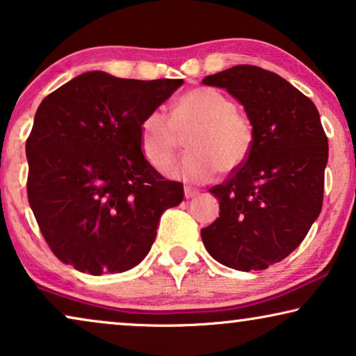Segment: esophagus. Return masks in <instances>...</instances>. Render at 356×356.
<instances>
[{"mask_svg": "<svg viewBox=\"0 0 356 356\" xmlns=\"http://www.w3.org/2000/svg\"><path fill=\"white\" fill-rule=\"evenodd\" d=\"M197 194H199V189L193 188V186H184V197H186V199L197 196Z\"/></svg>", "mask_w": 356, "mask_h": 356, "instance_id": "esophagus-1", "label": "esophagus"}]
</instances>
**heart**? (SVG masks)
Segmentation results:
<instances>
[{
    "mask_svg": "<svg viewBox=\"0 0 356 356\" xmlns=\"http://www.w3.org/2000/svg\"><path fill=\"white\" fill-rule=\"evenodd\" d=\"M188 154L170 172L189 181H207L218 170L235 172L254 145V128L230 97L196 87L175 102L172 116L154 110L140 123V147L154 168L163 170L178 154L183 138Z\"/></svg>",
    "mask_w": 356,
    "mask_h": 356,
    "instance_id": "1",
    "label": "heart"
}]
</instances>
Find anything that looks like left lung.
<instances>
[{
    "label": "left lung",
    "instance_id": "8db88e82",
    "mask_svg": "<svg viewBox=\"0 0 356 356\" xmlns=\"http://www.w3.org/2000/svg\"><path fill=\"white\" fill-rule=\"evenodd\" d=\"M202 84L227 89L254 128L246 162L209 189L220 212L202 243L223 266L264 270L293 252L319 216L327 136L313 102L275 72L238 65Z\"/></svg>",
    "mask_w": 356,
    "mask_h": 356
}]
</instances>
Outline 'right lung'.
<instances>
[{"label": "right lung", "instance_id": "right-lung-1", "mask_svg": "<svg viewBox=\"0 0 356 356\" xmlns=\"http://www.w3.org/2000/svg\"><path fill=\"white\" fill-rule=\"evenodd\" d=\"M181 84L90 71L43 99L26 143L27 197L65 264L102 275L147 256L160 216L184 193L145 160L140 123Z\"/></svg>", "mask_w": 356, "mask_h": 356}]
</instances>
